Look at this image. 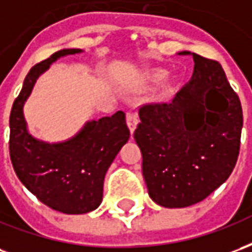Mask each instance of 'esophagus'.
<instances>
[{
  "label": "esophagus",
  "mask_w": 252,
  "mask_h": 252,
  "mask_svg": "<svg viewBox=\"0 0 252 252\" xmlns=\"http://www.w3.org/2000/svg\"><path fill=\"white\" fill-rule=\"evenodd\" d=\"M126 124H128V128H129V131H131V133H133V131H135V128H136L137 126V116L136 113H133V112H126Z\"/></svg>",
  "instance_id": "obj_1"
}]
</instances>
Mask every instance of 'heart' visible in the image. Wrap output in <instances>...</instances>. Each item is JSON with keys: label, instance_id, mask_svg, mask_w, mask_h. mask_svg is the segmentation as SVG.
I'll list each match as a JSON object with an SVG mask.
<instances>
[{"label": "heart", "instance_id": "heart-1", "mask_svg": "<svg viewBox=\"0 0 252 252\" xmlns=\"http://www.w3.org/2000/svg\"><path fill=\"white\" fill-rule=\"evenodd\" d=\"M164 75H166V72H164L163 70H158V71L154 72L153 78H154V79H155V81H160V79H162V78H163Z\"/></svg>", "mask_w": 252, "mask_h": 252}]
</instances>
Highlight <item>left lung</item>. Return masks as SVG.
<instances>
[{
	"instance_id": "1",
	"label": "left lung",
	"mask_w": 252,
	"mask_h": 252,
	"mask_svg": "<svg viewBox=\"0 0 252 252\" xmlns=\"http://www.w3.org/2000/svg\"><path fill=\"white\" fill-rule=\"evenodd\" d=\"M191 55L194 72L170 102L140 106L133 137L148 194L164 208L205 200L232 173L243 112L220 63Z\"/></svg>"
}]
</instances>
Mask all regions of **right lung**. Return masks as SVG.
Listing matches in <instances>:
<instances>
[{
	"label": "right lung",
	"instance_id": "obj_1",
	"mask_svg": "<svg viewBox=\"0 0 252 252\" xmlns=\"http://www.w3.org/2000/svg\"><path fill=\"white\" fill-rule=\"evenodd\" d=\"M78 52L81 50H61L32 67L9 119V153L19 180L44 205L66 215H81L98 208L105 174L129 139L126 113L121 110L110 117L89 121L67 142L50 144L30 135L23 106L36 79L58 58Z\"/></svg>",
	"mask_w": 252,
	"mask_h": 252
}]
</instances>
